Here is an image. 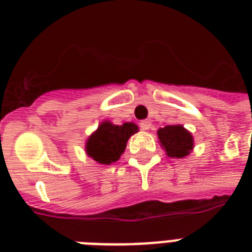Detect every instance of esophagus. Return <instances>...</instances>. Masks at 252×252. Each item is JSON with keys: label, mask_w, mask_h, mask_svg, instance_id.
Wrapping results in <instances>:
<instances>
[{"label": "esophagus", "mask_w": 252, "mask_h": 252, "mask_svg": "<svg viewBox=\"0 0 252 252\" xmlns=\"http://www.w3.org/2000/svg\"><path fill=\"white\" fill-rule=\"evenodd\" d=\"M140 126H141L142 130H149L152 124H150L149 120H142V122L140 123Z\"/></svg>", "instance_id": "1"}]
</instances>
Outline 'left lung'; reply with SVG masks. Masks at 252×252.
Returning a JSON list of instances; mask_svg holds the SVG:
<instances>
[{"label": "left lung", "instance_id": "1", "mask_svg": "<svg viewBox=\"0 0 252 252\" xmlns=\"http://www.w3.org/2000/svg\"><path fill=\"white\" fill-rule=\"evenodd\" d=\"M158 141L166 156L170 158H184L193 150V137L182 124L166 126L157 130Z\"/></svg>", "mask_w": 252, "mask_h": 252}]
</instances>
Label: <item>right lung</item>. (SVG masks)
I'll return each mask as SVG.
<instances>
[{
	"mask_svg": "<svg viewBox=\"0 0 252 252\" xmlns=\"http://www.w3.org/2000/svg\"><path fill=\"white\" fill-rule=\"evenodd\" d=\"M137 132L138 126L134 123L116 126L104 120L99 124L96 130L87 137L85 152L87 157L94 159L99 165H112L120 159L130 136Z\"/></svg>",
	"mask_w": 252,
	"mask_h": 252,
	"instance_id": "obj_1",
	"label": "right lung"
}]
</instances>
